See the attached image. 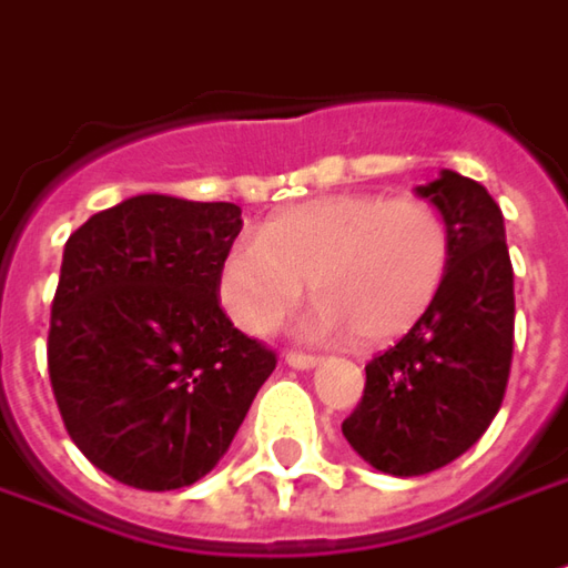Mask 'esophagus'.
<instances>
[{
	"mask_svg": "<svg viewBox=\"0 0 568 568\" xmlns=\"http://www.w3.org/2000/svg\"><path fill=\"white\" fill-rule=\"evenodd\" d=\"M323 358L321 355H304V352H285V364H292V367H298V371H311V367H317Z\"/></svg>",
	"mask_w": 568,
	"mask_h": 568,
	"instance_id": "esophagus-1",
	"label": "esophagus"
}]
</instances>
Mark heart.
I'll return each mask as SVG.
<instances>
[{
  "label": "heart",
  "mask_w": 568,
  "mask_h": 568,
  "mask_svg": "<svg viewBox=\"0 0 568 568\" xmlns=\"http://www.w3.org/2000/svg\"><path fill=\"white\" fill-rule=\"evenodd\" d=\"M453 264V235L424 197L345 191L276 213L261 235L229 247L220 302L245 333L264 336L302 302L304 285L321 304L304 321L311 336L367 345L408 333L440 298Z\"/></svg>",
  "instance_id": "b5f03b06"
}]
</instances>
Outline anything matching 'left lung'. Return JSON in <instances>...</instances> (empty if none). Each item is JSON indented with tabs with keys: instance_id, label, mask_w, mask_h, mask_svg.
I'll return each mask as SVG.
<instances>
[{
	"instance_id": "obj_1",
	"label": "left lung",
	"mask_w": 568,
	"mask_h": 568,
	"mask_svg": "<svg viewBox=\"0 0 568 568\" xmlns=\"http://www.w3.org/2000/svg\"><path fill=\"white\" fill-rule=\"evenodd\" d=\"M418 194L449 223V276L434 307L367 362L362 402L343 420L352 449L396 478L437 471L484 437L506 396L516 329L513 261L497 201L453 169Z\"/></svg>"
}]
</instances>
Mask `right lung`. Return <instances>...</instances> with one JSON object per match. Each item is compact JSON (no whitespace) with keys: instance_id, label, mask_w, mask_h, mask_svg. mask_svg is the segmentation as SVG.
<instances>
[{"instance_id":"right-lung-1","label":"right lung","mask_w":568,"mask_h":568,"mask_svg":"<svg viewBox=\"0 0 568 568\" xmlns=\"http://www.w3.org/2000/svg\"><path fill=\"white\" fill-rule=\"evenodd\" d=\"M242 206L138 194L71 232L52 298L50 383L74 446L138 490L223 459L276 352L220 304Z\"/></svg>"}]
</instances>
